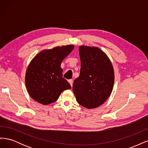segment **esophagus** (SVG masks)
Segmentation results:
<instances>
[{"label":"esophagus","mask_w":148,"mask_h":148,"mask_svg":"<svg viewBox=\"0 0 148 148\" xmlns=\"http://www.w3.org/2000/svg\"><path fill=\"white\" fill-rule=\"evenodd\" d=\"M69 83L70 84L71 86L72 87V86H73V79H69Z\"/></svg>","instance_id":"1"}]
</instances>
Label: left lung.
<instances>
[{
  "mask_svg": "<svg viewBox=\"0 0 148 148\" xmlns=\"http://www.w3.org/2000/svg\"><path fill=\"white\" fill-rule=\"evenodd\" d=\"M79 76L75 79L73 91L78 104L94 109L104 103L112 91L114 71L106 53L97 47H79Z\"/></svg>",
  "mask_w": 148,
  "mask_h": 148,
  "instance_id": "obj_1",
  "label": "left lung"
}]
</instances>
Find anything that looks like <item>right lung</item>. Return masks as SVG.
Instances as JSON below:
<instances>
[{"label":"right lung","mask_w":148,"mask_h":148,"mask_svg":"<svg viewBox=\"0 0 148 148\" xmlns=\"http://www.w3.org/2000/svg\"><path fill=\"white\" fill-rule=\"evenodd\" d=\"M74 48L62 46L43 50L29 63L25 76V84L29 96L38 102L47 105L56 101L62 92L71 88L62 77V62Z\"/></svg>","instance_id":"obj_1"}]
</instances>
